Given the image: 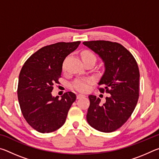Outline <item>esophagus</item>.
Returning a JSON list of instances; mask_svg holds the SVG:
<instances>
[{"mask_svg": "<svg viewBox=\"0 0 159 159\" xmlns=\"http://www.w3.org/2000/svg\"><path fill=\"white\" fill-rule=\"evenodd\" d=\"M83 97H85V95H83V94H80V93L77 94V95H76L77 99H80V98H83Z\"/></svg>", "mask_w": 159, "mask_h": 159, "instance_id": "obj_1", "label": "esophagus"}]
</instances>
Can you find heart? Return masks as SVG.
Segmentation results:
<instances>
[{
  "label": "heart",
  "instance_id": "1",
  "mask_svg": "<svg viewBox=\"0 0 159 159\" xmlns=\"http://www.w3.org/2000/svg\"><path fill=\"white\" fill-rule=\"evenodd\" d=\"M92 57L95 58L92 53L88 52V51H85L82 53V57ZM91 83H92V80L90 79H79L74 82L73 86L77 90L81 91V92H86L89 90Z\"/></svg>",
  "mask_w": 159,
  "mask_h": 159
}]
</instances>
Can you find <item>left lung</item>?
Segmentation results:
<instances>
[{
	"instance_id": "8db88e82",
	"label": "left lung",
	"mask_w": 159,
	"mask_h": 159,
	"mask_svg": "<svg viewBox=\"0 0 159 159\" xmlns=\"http://www.w3.org/2000/svg\"><path fill=\"white\" fill-rule=\"evenodd\" d=\"M101 58L104 72L98 84L110 94L106 102L95 95L88 96L90 107L86 116L90 126L103 133H111L127 121L139 98V71L133 55L118 43L92 41L83 43Z\"/></svg>"
}]
</instances>
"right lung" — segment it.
I'll list each match as a JSON object with an SVG mask.
<instances>
[{"label": "right lung", "mask_w": 159, "mask_h": 159, "mask_svg": "<svg viewBox=\"0 0 159 159\" xmlns=\"http://www.w3.org/2000/svg\"><path fill=\"white\" fill-rule=\"evenodd\" d=\"M80 41L47 45L33 54L24 64L19 76L17 95L20 109L29 125L38 132L48 133L64 125L76 96L67 92L53 97V85L59 83L62 64L79 47Z\"/></svg>", "instance_id": "1"}]
</instances>
